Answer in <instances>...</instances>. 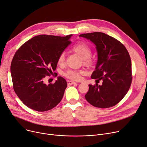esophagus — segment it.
<instances>
[{
    "instance_id": "34e87169",
    "label": "esophagus",
    "mask_w": 147,
    "mask_h": 147,
    "mask_svg": "<svg viewBox=\"0 0 147 147\" xmlns=\"http://www.w3.org/2000/svg\"><path fill=\"white\" fill-rule=\"evenodd\" d=\"M67 82L68 85H72V84H76V82L72 81H67Z\"/></svg>"
}]
</instances>
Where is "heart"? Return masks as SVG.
<instances>
[{
    "mask_svg": "<svg viewBox=\"0 0 147 147\" xmlns=\"http://www.w3.org/2000/svg\"><path fill=\"white\" fill-rule=\"evenodd\" d=\"M72 50L78 54L84 60L85 63L90 65L92 64V61L90 59V56L92 55V50L88 45L84 42H80L75 44L72 47ZM65 61V53L62 52L58 57L57 62L59 65H63ZM84 73L83 71H78V70L69 69L67 71L65 76L69 79L72 80H80L81 77V74Z\"/></svg>",
    "mask_w": 147,
    "mask_h": 147,
    "instance_id": "obj_1",
    "label": "heart"
}]
</instances>
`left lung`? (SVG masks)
Listing matches in <instances>:
<instances>
[{"label":"left lung","instance_id":"left-lung-1","mask_svg":"<svg viewBox=\"0 0 147 147\" xmlns=\"http://www.w3.org/2000/svg\"><path fill=\"white\" fill-rule=\"evenodd\" d=\"M96 46L97 61L92 79L102 85L89 84L87 101L100 108L113 107L127 94L131 82V62L125 47L116 39L102 32L81 34Z\"/></svg>","mask_w":147,"mask_h":147}]
</instances>
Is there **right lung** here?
<instances>
[{"instance_id":"1","label":"right lung","mask_w":147,"mask_h":147,"mask_svg":"<svg viewBox=\"0 0 147 147\" xmlns=\"http://www.w3.org/2000/svg\"><path fill=\"white\" fill-rule=\"evenodd\" d=\"M72 36L38 35L27 41L16 53L11 65L13 87L27 107L47 111L61 100L66 81L58 76L54 84H46L44 79L56 69L59 55L71 44Z\"/></svg>"}]
</instances>
